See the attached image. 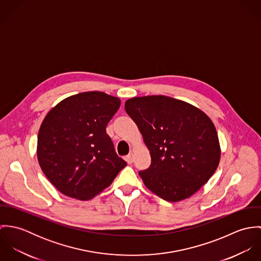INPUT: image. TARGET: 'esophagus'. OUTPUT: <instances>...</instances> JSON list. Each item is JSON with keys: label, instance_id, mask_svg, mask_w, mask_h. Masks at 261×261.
I'll return each mask as SVG.
<instances>
[{"label": "esophagus", "instance_id": "34e87169", "mask_svg": "<svg viewBox=\"0 0 261 261\" xmlns=\"http://www.w3.org/2000/svg\"><path fill=\"white\" fill-rule=\"evenodd\" d=\"M125 161L128 163V164H133L134 161H135V155L133 152L128 153L127 155H125Z\"/></svg>", "mask_w": 261, "mask_h": 261}]
</instances>
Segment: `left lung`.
<instances>
[{"mask_svg": "<svg viewBox=\"0 0 261 261\" xmlns=\"http://www.w3.org/2000/svg\"><path fill=\"white\" fill-rule=\"evenodd\" d=\"M124 109L150 153L149 169L139 172L149 191L179 202L209 181L218 168L221 149L215 125L205 112L165 95L133 97Z\"/></svg>", "mask_w": 261, "mask_h": 261, "instance_id": "obj_1", "label": "left lung"}]
</instances>
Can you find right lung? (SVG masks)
Wrapping results in <instances>:
<instances>
[{
	"mask_svg": "<svg viewBox=\"0 0 261 261\" xmlns=\"http://www.w3.org/2000/svg\"><path fill=\"white\" fill-rule=\"evenodd\" d=\"M120 99L101 91L71 95L44 117L37 141L41 170L59 192L87 201L126 166L107 134Z\"/></svg>",
	"mask_w": 261,
	"mask_h": 261,
	"instance_id": "obj_1",
	"label": "right lung"
}]
</instances>
